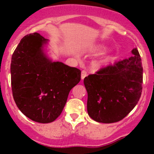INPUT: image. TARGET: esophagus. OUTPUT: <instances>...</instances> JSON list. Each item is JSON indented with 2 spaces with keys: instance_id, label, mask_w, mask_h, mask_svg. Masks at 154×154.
<instances>
[{
  "instance_id": "1",
  "label": "esophagus",
  "mask_w": 154,
  "mask_h": 154,
  "mask_svg": "<svg viewBox=\"0 0 154 154\" xmlns=\"http://www.w3.org/2000/svg\"><path fill=\"white\" fill-rule=\"evenodd\" d=\"M86 76H87L86 71H85V70L82 71V72H81V79H85Z\"/></svg>"
}]
</instances>
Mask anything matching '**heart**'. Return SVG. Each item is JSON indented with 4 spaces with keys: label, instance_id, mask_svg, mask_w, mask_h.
Returning a JSON list of instances; mask_svg holds the SVG:
<instances>
[{
    "label": "heart",
    "instance_id": "b5f03b06",
    "mask_svg": "<svg viewBox=\"0 0 154 154\" xmlns=\"http://www.w3.org/2000/svg\"><path fill=\"white\" fill-rule=\"evenodd\" d=\"M107 61H108V58H103V60H102V62H107Z\"/></svg>",
    "mask_w": 154,
    "mask_h": 154
}]
</instances>
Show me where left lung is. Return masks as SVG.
Listing matches in <instances>:
<instances>
[{
  "label": "left lung",
  "mask_w": 154,
  "mask_h": 154,
  "mask_svg": "<svg viewBox=\"0 0 154 154\" xmlns=\"http://www.w3.org/2000/svg\"><path fill=\"white\" fill-rule=\"evenodd\" d=\"M131 57L102 68L84 79L88 93L87 111L96 122L112 123L126 117L142 92L143 67L137 48Z\"/></svg>",
  "instance_id": "left-lung-1"
}]
</instances>
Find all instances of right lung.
<instances>
[{
  "mask_svg": "<svg viewBox=\"0 0 154 154\" xmlns=\"http://www.w3.org/2000/svg\"><path fill=\"white\" fill-rule=\"evenodd\" d=\"M47 39L38 33L24 36L11 63L12 94L17 106L31 120L51 123L60 116L70 90L81 80V71L44 53Z\"/></svg>",
  "mask_w": 154,
  "mask_h": 154,
  "instance_id": "add662e5",
  "label": "right lung"
}]
</instances>
